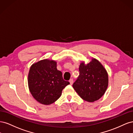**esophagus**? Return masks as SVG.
<instances>
[{"label": "esophagus", "mask_w": 133, "mask_h": 133, "mask_svg": "<svg viewBox=\"0 0 133 133\" xmlns=\"http://www.w3.org/2000/svg\"><path fill=\"white\" fill-rule=\"evenodd\" d=\"M69 83L70 84V85H72V84H73V79H70L69 80Z\"/></svg>", "instance_id": "esophagus-1"}]
</instances>
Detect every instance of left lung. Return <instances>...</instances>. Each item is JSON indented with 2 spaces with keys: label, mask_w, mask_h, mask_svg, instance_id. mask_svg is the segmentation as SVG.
I'll list each match as a JSON object with an SVG mask.
<instances>
[{
  "label": "left lung",
  "mask_w": 133,
  "mask_h": 133,
  "mask_svg": "<svg viewBox=\"0 0 133 133\" xmlns=\"http://www.w3.org/2000/svg\"><path fill=\"white\" fill-rule=\"evenodd\" d=\"M79 76L73 85L80 98L87 102H94L102 98L108 86V74L99 60L92 58L85 64L80 63Z\"/></svg>",
  "instance_id": "8db88e82"
}]
</instances>
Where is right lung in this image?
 <instances>
[{"mask_svg": "<svg viewBox=\"0 0 133 133\" xmlns=\"http://www.w3.org/2000/svg\"><path fill=\"white\" fill-rule=\"evenodd\" d=\"M28 87L33 98L44 105H50L60 97L69 82L63 78L57 62L43 59L32 64L28 78Z\"/></svg>", "mask_w": 133, "mask_h": 133, "instance_id": "add662e5", "label": "right lung"}]
</instances>
